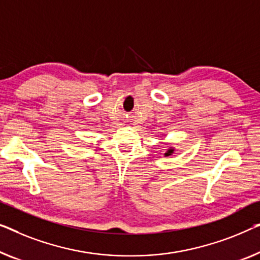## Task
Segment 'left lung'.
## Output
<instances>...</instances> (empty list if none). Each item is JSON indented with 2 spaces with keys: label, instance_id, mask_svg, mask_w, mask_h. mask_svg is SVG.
Listing matches in <instances>:
<instances>
[{
  "label": "left lung",
  "instance_id": "8db88e82",
  "mask_svg": "<svg viewBox=\"0 0 260 260\" xmlns=\"http://www.w3.org/2000/svg\"><path fill=\"white\" fill-rule=\"evenodd\" d=\"M174 151H175V149L172 148V146H170V148H168V150H167V152L164 153V156L165 157H168V156H171L172 153H174Z\"/></svg>",
  "mask_w": 260,
  "mask_h": 260
}]
</instances>
